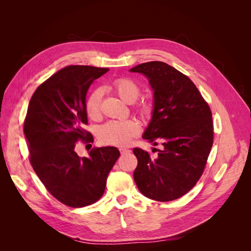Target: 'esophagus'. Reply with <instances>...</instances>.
Listing matches in <instances>:
<instances>
[{"instance_id":"esophagus-1","label":"esophagus","mask_w":251,"mask_h":251,"mask_svg":"<svg viewBox=\"0 0 251 251\" xmlns=\"http://www.w3.org/2000/svg\"><path fill=\"white\" fill-rule=\"evenodd\" d=\"M119 151H120V154H121V155H125V154H128V153H131V150H128V149H125V148H121V149H119Z\"/></svg>"}]
</instances>
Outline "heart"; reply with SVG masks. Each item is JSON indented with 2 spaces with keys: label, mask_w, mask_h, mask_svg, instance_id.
Returning a JSON list of instances; mask_svg holds the SVG:
<instances>
[{
  "label": "heart",
  "mask_w": 251,
  "mask_h": 251,
  "mask_svg": "<svg viewBox=\"0 0 251 251\" xmlns=\"http://www.w3.org/2000/svg\"><path fill=\"white\" fill-rule=\"evenodd\" d=\"M111 89L121 100L126 102L132 103L137 100L140 94V87L136 81L128 77H120L114 80ZM102 89L96 88L90 93L86 100V112L91 119H98L101 113ZM137 110L142 115L150 113L151 105L148 101L143 100L136 105ZM140 126L134 119L111 120L101 126L98 130V139L103 144L109 146L124 147L139 134Z\"/></svg>",
  "instance_id": "heart-1"
}]
</instances>
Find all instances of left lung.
<instances>
[{
	"mask_svg": "<svg viewBox=\"0 0 251 251\" xmlns=\"http://www.w3.org/2000/svg\"><path fill=\"white\" fill-rule=\"evenodd\" d=\"M130 71L146 75L154 90L153 117L142 137L163 146L155 157L133 149L134 180L151 200H176L196 185L206 165L214 143L210 108L195 83L168 64L149 62Z\"/></svg>",
	"mask_w": 251,
	"mask_h": 251,
	"instance_id": "8db88e82",
	"label": "left lung"
}]
</instances>
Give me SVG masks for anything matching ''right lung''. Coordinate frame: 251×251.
Listing matches in <instances>:
<instances>
[{
	"mask_svg": "<svg viewBox=\"0 0 251 251\" xmlns=\"http://www.w3.org/2000/svg\"><path fill=\"white\" fill-rule=\"evenodd\" d=\"M108 68L68 66L37 87L24 121L29 160L47 191L70 207L95 203L103 195L108 175L119 158L117 148H93L79 157L78 141L93 143L88 125L86 95L93 80Z\"/></svg>",
	"mask_w": 251,
	"mask_h": 251,
	"instance_id": "1",
	"label": "right lung"
}]
</instances>
